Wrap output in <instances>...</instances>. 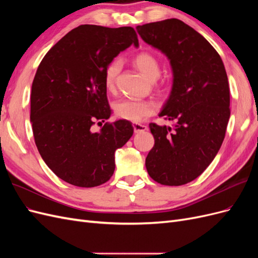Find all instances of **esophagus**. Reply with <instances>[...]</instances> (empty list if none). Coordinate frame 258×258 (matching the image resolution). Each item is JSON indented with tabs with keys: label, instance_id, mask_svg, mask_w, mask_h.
Wrapping results in <instances>:
<instances>
[{
	"label": "esophagus",
	"instance_id": "34e87169",
	"mask_svg": "<svg viewBox=\"0 0 258 258\" xmlns=\"http://www.w3.org/2000/svg\"><path fill=\"white\" fill-rule=\"evenodd\" d=\"M132 126H134V129H135L136 134H139V132H143V131H146V130H147V127L145 126V124L134 122V124H132Z\"/></svg>",
	"mask_w": 258,
	"mask_h": 258
}]
</instances>
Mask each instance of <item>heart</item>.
Listing matches in <instances>:
<instances>
[{
  "instance_id": "heart-1",
  "label": "heart",
  "mask_w": 258,
  "mask_h": 258,
  "mask_svg": "<svg viewBox=\"0 0 258 258\" xmlns=\"http://www.w3.org/2000/svg\"><path fill=\"white\" fill-rule=\"evenodd\" d=\"M134 64L138 68L147 80L151 82L156 81L160 75V63L158 59L153 53L143 51L138 53L134 58ZM121 61L113 59L105 68L104 71V85L108 91H113L117 76L120 73ZM154 112V106L147 101L123 99L114 104V113L121 119L130 121H139L143 117L151 115Z\"/></svg>"
}]
</instances>
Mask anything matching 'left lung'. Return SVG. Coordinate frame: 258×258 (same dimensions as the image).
Masks as SVG:
<instances>
[{"label":"left lung","instance_id":"8db88e82","mask_svg":"<svg viewBox=\"0 0 258 258\" xmlns=\"http://www.w3.org/2000/svg\"><path fill=\"white\" fill-rule=\"evenodd\" d=\"M137 31L166 54L173 73L172 89L159 116L174 123H150L155 145L145 166L157 183L184 185L209 167L224 141L230 117L227 74L213 46L181 20L146 23Z\"/></svg>","mask_w":258,"mask_h":258}]
</instances>
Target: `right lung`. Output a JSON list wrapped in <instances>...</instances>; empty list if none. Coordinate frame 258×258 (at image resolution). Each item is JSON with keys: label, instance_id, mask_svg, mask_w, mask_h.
Masks as SVG:
<instances>
[{"label": "right lung", "instance_id": "obj_1", "mask_svg": "<svg viewBox=\"0 0 258 258\" xmlns=\"http://www.w3.org/2000/svg\"><path fill=\"white\" fill-rule=\"evenodd\" d=\"M139 46L134 28L83 25L45 54L31 89L34 141L46 165L64 182L95 187L115 170V151L134 135L128 120L92 126L112 114L104 71L120 51ZM102 125V123H101Z\"/></svg>", "mask_w": 258, "mask_h": 258}]
</instances>
